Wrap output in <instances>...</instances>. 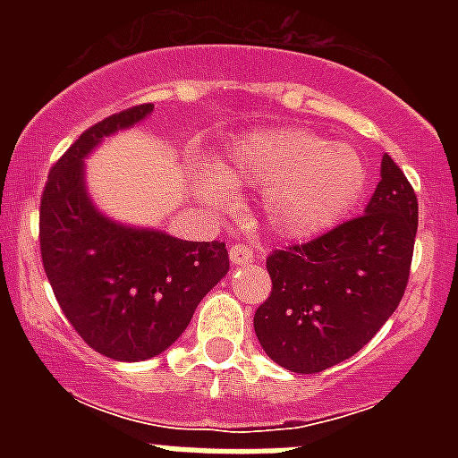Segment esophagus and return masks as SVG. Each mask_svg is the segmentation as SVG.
<instances>
[{
	"label": "esophagus",
	"instance_id": "obj_1",
	"mask_svg": "<svg viewBox=\"0 0 458 458\" xmlns=\"http://www.w3.org/2000/svg\"><path fill=\"white\" fill-rule=\"evenodd\" d=\"M252 259H254L252 250L245 248V245H232V248H229V261H232V266L250 264Z\"/></svg>",
	"mask_w": 458,
	"mask_h": 458
}]
</instances>
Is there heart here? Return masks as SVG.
Instances as JSON below:
<instances>
[{
	"mask_svg": "<svg viewBox=\"0 0 458 458\" xmlns=\"http://www.w3.org/2000/svg\"><path fill=\"white\" fill-rule=\"evenodd\" d=\"M236 188H264L259 213L282 241H307L337 225L367 188V165L346 141H323L305 128H268L236 140L222 167L197 174L201 199L229 208Z\"/></svg>",
	"mask_w": 458,
	"mask_h": 458,
	"instance_id": "heart-1",
	"label": "heart"
}]
</instances>
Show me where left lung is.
<instances>
[{
    "mask_svg": "<svg viewBox=\"0 0 458 458\" xmlns=\"http://www.w3.org/2000/svg\"><path fill=\"white\" fill-rule=\"evenodd\" d=\"M415 233L418 197L386 153L365 216L266 261L273 291L254 314L266 355L317 374L358 353L402 302Z\"/></svg>",
    "mask_w": 458,
    "mask_h": 458,
    "instance_id": "8db88e82",
    "label": "left lung"
}]
</instances>
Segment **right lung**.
Returning <instances> with one entry per match:
<instances>
[{
	"mask_svg": "<svg viewBox=\"0 0 458 458\" xmlns=\"http://www.w3.org/2000/svg\"><path fill=\"white\" fill-rule=\"evenodd\" d=\"M151 112L153 105H137L91 125L52 167L40 199V257L56 301L91 349L119 362L167 351L229 273L225 242L123 225L89 194L84 160Z\"/></svg>",
	"mask_w": 458,
	"mask_h": 458,
	"instance_id": "right-lung-1",
	"label": "right lung"
}]
</instances>
